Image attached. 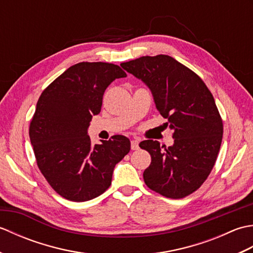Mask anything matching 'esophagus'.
Here are the masks:
<instances>
[{
  "label": "esophagus",
  "instance_id": "esophagus-1",
  "mask_svg": "<svg viewBox=\"0 0 253 253\" xmlns=\"http://www.w3.org/2000/svg\"><path fill=\"white\" fill-rule=\"evenodd\" d=\"M139 149V141L138 140H131V150H138Z\"/></svg>",
  "mask_w": 253,
  "mask_h": 253
}]
</instances>
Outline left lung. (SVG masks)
<instances>
[{
  "instance_id": "left-lung-1",
  "label": "left lung",
  "mask_w": 253,
  "mask_h": 253,
  "mask_svg": "<svg viewBox=\"0 0 253 253\" xmlns=\"http://www.w3.org/2000/svg\"><path fill=\"white\" fill-rule=\"evenodd\" d=\"M121 66L151 89L175 139L169 148L151 139L139 143L151 155L144 182L166 198L189 196L211 173L223 139V121L211 91L195 72L169 55L141 56Z\"/></svg>"
}]
</instances>
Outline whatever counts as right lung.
I'll use <instances>...</instances> for the list:
<instances>
[{"label":"right lung","mask_w":253,"mask_h":253,"mask_svg":"<svg viewBox=\"0 0 253 253\" xmlns=\"http://www.w3.org/2000/svg\"><path fill=\"white\" fill-rule=\"evenodd\" d=\"M126 76L115 64L82 62L60 75L38 100L29 126L37 165L67 200L83 202L102 195L111 186L115 165L130 151L125 136L92 144L87 135L105 89Z\"/></svg>","instance_id":"add662e5"}]
</instances>
